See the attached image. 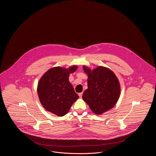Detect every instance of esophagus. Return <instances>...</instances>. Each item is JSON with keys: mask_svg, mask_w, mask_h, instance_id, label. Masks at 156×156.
I'll return each mask as SVG.
<instances>
[{"mask_svg": "<svg viewBox=\"0 0 156 156\" xmlns=\"http://www.w3.org/2000/svg\"><path fill=\"white\" fill-rule=\"evenodd\" d=\"M82 94H83V92H80V93H79L78 94V95H79V97L80 98H81L82 96Z\"/></svg>", "mask_w": 156, "mask_h": 156, "instance_id": "esophagus-1", "label": "esophagus"}]
</instances>
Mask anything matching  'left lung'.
<instances>
[{
	"label": "left lung",
	"instance_id": "left-lung-1",
	"mask_svg": "<svg viewBox=\"0 0 156 156\" xmlns=\"http://www.w3.org/2000/svg\"><path fill=\"white\" fill-rule=\"evenodd\" d=\"M88 75V89L82 99L96 115H101L113 108L119 100L120 85L118 77L110 69L98 66L91 69L83 66Z\"/></svg>",
	"mask_w": 156,
	"mask_h": 156
}]
</instances>
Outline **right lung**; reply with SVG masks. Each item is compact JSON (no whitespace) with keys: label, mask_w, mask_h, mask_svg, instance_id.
<instances>
[{"label":"right lung","mask_w":156,"mask_h":156,"mask_svg":"<svg viewBox=\"0 0 156 156\" xmlns=\"http://www.w3.org/2000/svg\"><path fill=\"white\" fill-rule=\"evenodd\" d=\"M77 66L66 68L52 67L41 77L37 85V94L45 109L58 116H63L79 96L69 81V75L77 69Z\"/></svg>","instance_id":"add662e5"}]
</instances>
